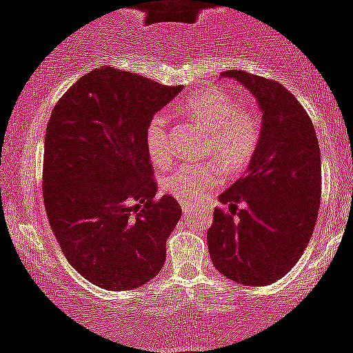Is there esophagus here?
Segmentation results:
<instances>
[{
  "label": "esophagus",
  "instance_id": "34e87169",
  "mask_svg": "<svg viewBox=\"0 0 353 353\" xmlns=\"http://www.w3.org/2000/svg\"><path fill=\"white\" fill-rule=\"evenodd\" d=\"M181 208H183V211L184 212H189V211H192V204H189V203H181Z\"/></svg>",
  "mask_w": 353,
  "mask_h": 353
}]
</instances>
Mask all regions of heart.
I'll list each match as a JSON object with an SVG mask.
<instances>
[{"label": "heart", "mask_w": 353, "mask_h": 353, "mask_svg": "<svg viewBox=\"0 0 353 353\" xmlns=\"http://www.w3.org/2000/svg\"><path fill=\"white\" fill-rule=\"evenodd\" d=\"M183 108L185 115L211 130L206 150L228 170L243 169L253 159L261 139V123L256 112L245 107L239 97L218 87L209 88L188 97ZM145 145L152 164L165 165L172 159L164 114H157L149 122ZM219 179L221 169L214 162L183 164L164 177L162 189L177 199H201L218 185Z\"/></svg>", "instance_id": "b5f03b06"}]
</instances>
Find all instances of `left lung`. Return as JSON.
I'll return each instance as SVG.
<instances>
[{
    "label": "left lung",
    "mask_w": 353,
    "mask_h": 353,
    "mask_svg": "<svg viewBox=\"0 0 353 353\" xmlns=\"http://www.w3.org/2000/svg\"><path fill=\"white\" fill-rule=\"evenodd\" d=\"M221 77L256 99L261 139L241 179L219 196L228 209L212 212L209 254L216 270L236 283L270 285L295 266L315 230L320 145L308 114L283 85L243 70Z\"/></svg>",
    "instance_id": "obj_1"
}]
</instances>
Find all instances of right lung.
Returning <instances> with one entry per match:
<instances>
[{"mask_svg": "<svg viewBox=\"0 0 353 353\" xmlns=\"http://www.w3.org/2000/svg\"><path fill=\"white\" fill-rule=\"evenodd\" d=\"M181 90L100 67L68 88L48 120L46 216L70 265L100 288H137L164 265L183 211L168 194L156 199L145 134Z\"/></svg>", "mask_w": 353, "mask_h": 353, "instance_id": "right-lung-1", "label": "right lung"}]
</instances>
